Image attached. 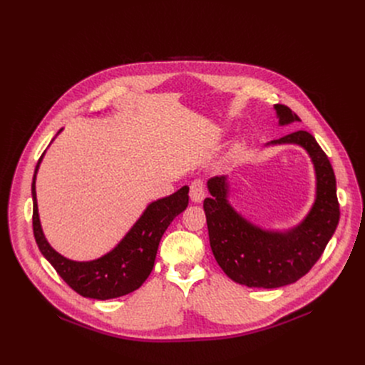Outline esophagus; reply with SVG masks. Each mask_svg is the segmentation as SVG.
I'll list each match as a JSON object with an SVG mask.
<instances>
[{"label": "esophagus", "mask_w": 365, "mask_h": 365, "mask_svg": "<svg viewBox=\"0 0 365 365\" xmlns=\"http://www.w3.org/2000/svg\"><path fill=\"white\" fill-rule=\"evenodd\" d=\"M189 195L193 202H202L205 197V182L202 179L192 180Z\"/></svg>", "instance_id": "obj_1"}]
</instances>
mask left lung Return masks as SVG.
I'll return each mask as SVG.
<instances>
[{"mask_svg":"<svg viewBox=\"0 0 365 365\" xmlns=\"http://www.w3.org/2000/svg\"><path fill=\"white\" fill-rule=\"evenodd\" d=\"M280 124L300 121L287 106H274ZM277 143H296L307 150L315 165L317 200L306 220L286 234L263 231L241 218L228 205L227 179L207 182L211 197L203 200L210 242L217 263L224 273L248 287L274 289L297 282L325 251L339 222V202L332 165L315 137L307 131H294Z\"/></svg>","mask_w":365,"mask_h":365,"instance_id":"8db88e82","label":"left lung"}]
</instances>
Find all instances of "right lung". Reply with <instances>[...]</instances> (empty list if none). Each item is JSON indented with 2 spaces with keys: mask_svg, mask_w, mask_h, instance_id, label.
Returning a JSON list of instances; mask_svg holds the SVG:
<instances>
[{
  "mask_svg": "<svg viewBox=\"0 0 365 365\" xmlns=\"http://www.w3.org/2000/svg\"><path fill=\"white\" fill-rule=\"evenodd\" d=\"M38 165L40 160L36 166L31 183L33 232L47 262L55 267L69 287L83 297L107 300L137 290L153 270L162 235L170 222L186 210L189 203V187L183 186L176 193L150 203L141 218L111 252L93 262L78 263L56 252L43 235L34 186Z\"/></svg>",
  "mask_w": 365,
  "mask_h": 365,
  "instance_id": "1",
  "label": "right lung"
}]
</instances>
